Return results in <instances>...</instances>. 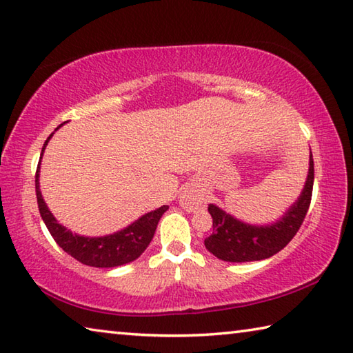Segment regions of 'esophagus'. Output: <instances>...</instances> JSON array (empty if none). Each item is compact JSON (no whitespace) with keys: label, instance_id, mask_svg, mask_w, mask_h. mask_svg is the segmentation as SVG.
I'll return each instance as SVG.
<instances>
[{"label":"esophagus","instance_id":"esophagus-1","mask_svg":"<svg viewBox=\"0 0 353 353\" xmlns=\"http://www.w3.org/2000/svg\"><path fill=\"white\" fill-rule=\"evenodd\" d=\"M179 203L181 207L187 211H196L203 203V196L199 190L193 187H187L181 191L179 196Z\"/></svg>","mask_w":353,"mask_h":353}]
</instances>
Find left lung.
<instances>
[{
	"instance_id": "8db88e82",
	"label": "left lung",
	"mask_w": 353,
	"mask_h": 353,
	"mask_svg": "<svg viewBox=\"0 0 353 353\" xmlns=\"http://www.w3.org/2000/svg\"><path fill=\"white\" fill-rule=\"evenodd\" d=\"M313 171L315 170L310 151L309 174L298 201L292 203L281 219L268 225H252L242 222L217 205L210 203L208 211L213 217V233L205 239L208 252L227 262L261 261L281 252L298 233L309 210L315 179Z\"/></svg>"
}]
</instances>
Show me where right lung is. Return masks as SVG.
<instances>
[{
  "label": "right lung",
  "mask_w": 353,
  "mask_h": 353,
  "mask_svg": "<svg viewBox=\"0 0 353 353\" xmlns=\"http://www.w3.org/2000/svg\"><path fill=\"white\" fill-rule=\"evenodd\" d=\"M59 128H57V130H59ZM52 136L54 132L50 134L43 145L40 162H38V168L35 174V191H37L38 210H40L41 219L44 223H46L49 233L52 234L55 242L59 243V245L65 250L68 254H70L74 259L81 262V264L89 265V267L112 268V267L125 265L128 262L136 261L139 256L145 252L146 247L150 245L152 236L156 233L160 217H162L165 211L168 210V207L163 205V207H160L154 211H150V213L140 216L137 221H134L123 230H119V232H115L112 234L99 236V238H89V236L72 233L70 230L59 223V221L55 219L54 214L50 213V210L48 208L46 202H44V199L41 196V190H40V165H41L43 152L46 150V145Z\"/></svg>",
  "instance_id": "right-lung-1"
}]
</instances>
